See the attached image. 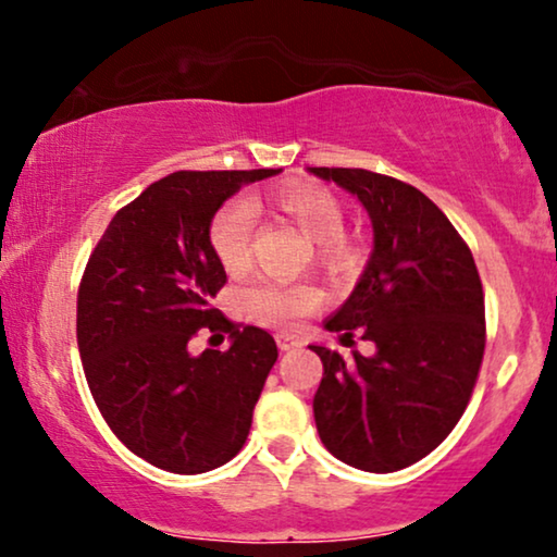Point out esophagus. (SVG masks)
<instances>
[{
  "label": "esophagus",
  "mask_w": 557,
  "mask_h": 557,
  "mask_svg": "<svg viewBox=\"0 0 557 557\" xmlns=\"http://www.w3.org/2000/svg\"><path fill=\"white\" fill-rule=\"evenodd\" d=\"M276 345H278V349H284V352H288V349L301 347V339L294 337V334L281 332V334H276Z\"/></svg>",
  "instance_id": "34e87169"
}]
</instances>
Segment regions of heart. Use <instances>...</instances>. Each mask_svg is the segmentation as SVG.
Masks as SVG:
<instances>
[{"mask_svg": "<svg viewBox=\"0 0 557 557\" xmlns=\"http://www.w3.org/2000/svg\"><path fill=\"white\" fill-rule=\"evenodd\" d=\"M276 212L292 220L307 238L314 240V258L319 269L330 276H347L360 263V246L345 227V202L319 182L294 180L263 197H248L246 202L233 200L220 208L210 220V248L227 273H243L250 265V238H253V212ZM243 307L256 322L292 330L309 317L322 292L307 281L256 278L240 294Z\"/></svg>", "mask_w": 557, "mask_h": 557, "instance_id": "obj_1", "label": "heart"}]
</instances>
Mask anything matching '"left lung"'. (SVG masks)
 I'll list each match as a JSON object with an SVG mask.
<instances>
[{
	"mask_svg": "<svg viewBox=\"0 0 557 557\" xmlns=\"http://www.w3.org/2000/svg\"><path fill=\"white\" fill-rule=\"evenodd\" d=\"M352 193L372 223V253L349 299L324 322L355 330L375 355L345 360L309 345L324 375L314 421L326 451L387 474L429 456L459 423L484 357V292L474 256L448 218L406 182L368 170L309 166Z\"/></svg>",
	"mask_w": 557,
	"mask_h": 557,
	"instance_id": "obj_1",
	"label": "left lung"
}]
</instances>
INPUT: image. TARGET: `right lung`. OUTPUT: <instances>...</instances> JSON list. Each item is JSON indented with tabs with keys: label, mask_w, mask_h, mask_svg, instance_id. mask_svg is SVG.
Returning <instances> with one entry per match:
<instances>
[{
	"label": "right lung",
	"mask_w": 557,
	"mask_h": 557,
	"mask_svg": "<svg viewBox=\"0 0 557 557\" xmlns=\"http://www.w3.org/2000/svg\"><path fill=\"white\" fill-rule=\"evenodd\" d=\"M278 172L166 174L113 215L88 258L75 324L83 370L109 429L151 467L202 474L246 444L278 349L210 307L227 276L208 231L227 197ZM202 325L231 333L232 347L189 354Z\"/></svg>",
	"instance_id": "obj_1"
}]
</instances>
